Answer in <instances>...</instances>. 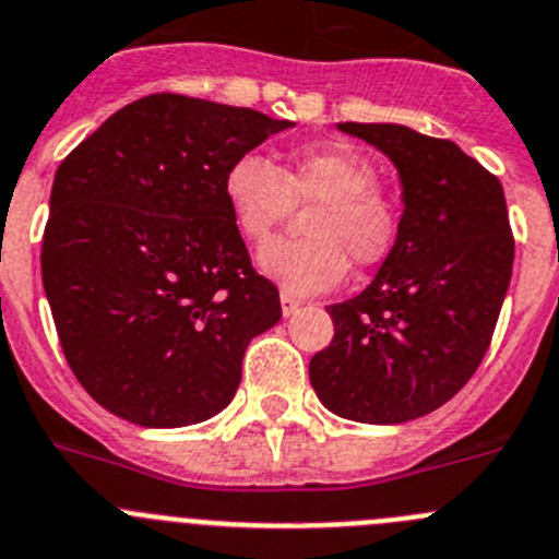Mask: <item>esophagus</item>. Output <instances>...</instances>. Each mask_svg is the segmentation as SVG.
I'll use <instances>...</instances> for the list:
<instances>
[{
	"label": "esophagus",
	"instance_id": "34e87169",
	"mask_svg": "<svg viewBox=\"0 0 559 559\" xmlns=\"http://www.w3.org/2000/svg\"><path fill=\"white\" fill-rule=\"evenodd\" d=\"M300 306H304L300 304V297H295V295H289L286 289H281V314L292 317L297 309H300Z\"/></svg>",
	"mask_w": 559,
	"mask_h": 559
}]
</instances>
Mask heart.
Returning <instances> with one entry per match:
<instances>
[{"label": "heart", "mask_w": 559, "mask_h": 559, "mask_svg": "<svg viewBox=\"0 0 559 559\" xmlns=\"http://www.w3.org/2000/svg\"><path fill=\"white\" fill-rule=\"evenodd\" d=\"M378 185V168L364 154L306 148L281 170L264 156L242 154L228 165L223 195L248 242L270 239L295 203H317L306 217L311 237L275 239L255 255L259 270L289 295H317L347 275L350 259L372 267L397 242L400 212Z\"/></svg>", "instance_id": "obj_1"}]
</instances>
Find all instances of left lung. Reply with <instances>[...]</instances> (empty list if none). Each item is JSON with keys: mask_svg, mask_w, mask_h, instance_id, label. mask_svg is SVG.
Wrapping results in <instances>:
<instances>
[{"mask_svg": "<svg viewBox=\"0 0 559 559\" xmlns=\"http://www.w3.org/2000/svg\"><path fill=\"white\" fill-rule=\"evenodd\" d=\"M403 181L397 242L361 295L328 306L333 342L309 364L342 419L400 425L441 408L483 361L513 273L504 190L452 140L400 123H338Z\"/></svg>", "mask_w": 559, "mask_h": 559, "instance_id": "1", "label": "left lung"}]
</instances>
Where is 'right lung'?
I'll list each match as a JSON object with an SVG mask.
<instances>
[{"instance_id": "1", "label": "right lung", "mask_w": 559, "mask_h": 559, "mask_svg": "<svg viewBox=\"0 0 559 559\" xmlns=\"http://www.w3.org/2000/svg\"><path fill=\"white\" fill-rule=\"evenodd\" d=\"M295 127L154 93L62 159L40 273L85 391L140 427H185L237 394L250 338L281 320L223 195L234 159Z\"/></svg>"}]
</instances>
